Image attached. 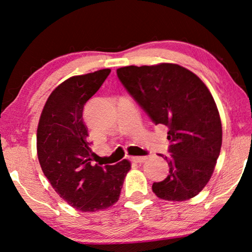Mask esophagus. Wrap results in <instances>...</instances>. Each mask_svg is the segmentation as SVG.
Wrapping results in <instances>:
<instances>
[{
  "label": "esophagus",
  "mask_w": 252,
  "mask_h": 252,
  "mask_svg": "<svg viewBox=\"0 0 252 252\" xmlns=\"http://www.w3.org/2000/svg\"><path fill=\"white\" fill-rule=\"evenodd\" d=\"M148 159V157H131V161L135 163H143Z\"/></svg>",
  "instance_id": "obj_1"
}]
</instances>
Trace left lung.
Returning a JSON list of instances; mask_svg holds the SVG:
<instances>
[{"mask_svg":"<svg viewBox=\"0 0 252 252\" xmlns=\"http://www.w3.org/2000/svg\"><path fill=\"white\" fill-rule=\"evenodd\" d=\"M117 74L151 120L169 127L171 155H159L169 174L152 191L168 201L195 197L210 180L222 144L219 111L207 85L174 63L123 66Z\"/></svg>","mask_w":252,"mask_h":252,"instance_id":"left-lung-1","label":"left lung"}]
</instances>
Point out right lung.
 Returning <instances> with one entry per match:
<instances>
[{
  "instance_id": "add662e5",
  "label": "right lung",
  "mask_w": 252,
  "mask_h": 252,
  "mask_svg": "<svg viewBox=\"0 0 252 252\" xmlns=\"http://www.w3.org/2000/svg\"><path fill=\"white\" fill-rule=\"evenodd\" d=\"M110 69L71 76L51 93L42 110L36 150L44 176L60 197L83 212L108 209L120 197L131 163L92 164L94 153L88 142L82 112L99 90Z\"/></svg>"
}]
</instances>
